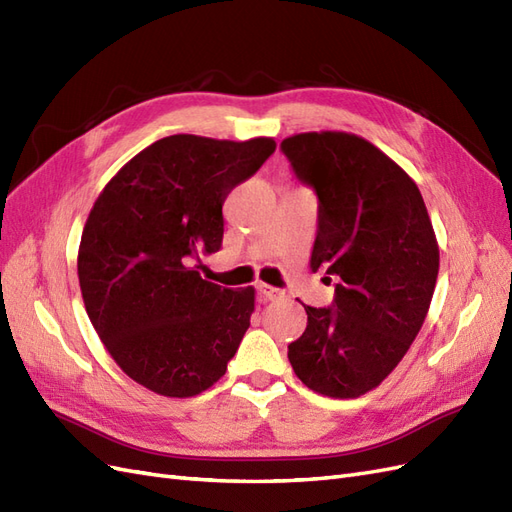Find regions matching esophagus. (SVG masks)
Segmentation results:
<instances>
[{
    "label": "esophagus",
    "mask_w": 512,
    "mask_h": 512,
    "mask_svg": "<svg viewBox=\"0 0 512 512\" xmlns=\"http://www.w3.org/2000/svg\"><path fill=\"white\" fill-rule=\"evenodd\" d=\"M257 298H259V302H270V300H276V298H281V289H276V287H270V285L259 283V285H257Z\"/></svg>",
    "instance_id": "1"
}]
</instances>
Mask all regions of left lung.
<instances>
[{"mask_svg":"<svg viewBox=\"0 0 512 512\" xmlns=\"http://www.w3.org/2000/svg\"><path fill=\"white\" fill-rule=\"evenodd\" d=\"M281 150L319 201L311 268L337 279L330 306L304 304L309 321L287 358L304 386L354 399L384 382L420 332L440 248L416 182L367 139L324 130Z\"/></svg>","mask_w":512,"mask_h":512,"instance_id":"8db88e82","label":"left lung"}]
</instances>
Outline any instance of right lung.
<instances>
[{"mask_svg": "<svg viewBox=\"0 0 512 512\" xmlns=\"http://www.w3.org/2000/svg\"><path fill=\"white\" fill-rule=\"evenodd\" d=\"M276 150L270 137L171 135L113 175L87 216L79 285L118 367L163 397H195L227 371L255 311V289L201 279L223 242V203Z\"/></svg>", "mask_w": 512, "mask_h": 512, "instance_id": "right-lung-1", "label": "right lung"}]
</instances>
